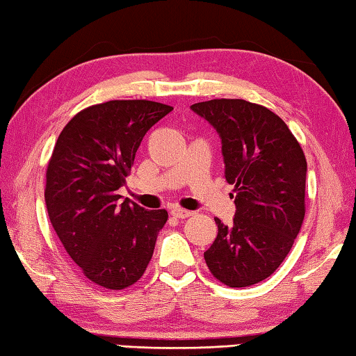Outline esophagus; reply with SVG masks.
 Here are the masks:
<instances>
[{
  "label": "esophagus",
  "mask_w": 356,
  "mask_h": 356,
  "mask_svg": "<svg viewBox=\"0 0 356 356\" xmlns=\"http://www.w3.org/2000/svg\"><path fill=\"white\" fill-rule=\"evenodd\" d=\"M170 213H172L173 217H177V218H187V217L192 216L191 211L181 209V207H173V209L170 211Z\"/></svg>",
  "instance_id": "obj_1"
}]
</instances>
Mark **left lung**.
<instances>
[{
    "instance_id": "obj_1",
    "label": "left lung",
    "mask_w": 356,
    "mask_h": 356,
    "mask_svg": "<svg viewBox=\"0 0 356 356\" xmlns=\"http://www.w3.org/2000/svg\"><path fill=\"white\" fill-rule=\"evenodd\" d=\"M191 110L218 133L225 178L236 186L232 225L216 218L218 234L204 260L225 285H254L277 270L302 226L304 152L284 120L261 105L213 99Z\"/></svg>"
}]
</instances>
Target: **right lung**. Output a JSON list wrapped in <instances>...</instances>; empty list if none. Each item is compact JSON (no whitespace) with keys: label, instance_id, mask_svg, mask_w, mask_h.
Instances as JSON below:
<instances>
[{"label":"right lung","instance_id":"right-lung-1","mask_svg":"<svg viewBox=\"0 0 356 356\" xmlns=\"http://www.w3.org/2000/svg\"><path fill=\"white\" fill-rule=\"evenodd\" d=\"M173 108L152 100H110L77 113L54 147L44 201L52 227L80 270L108 290L138 282L167 211H147L118 191L145 136Z\"/></svg>","mask_w":356,"mask_h":356}]
</instances>
